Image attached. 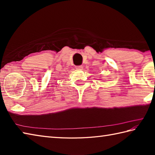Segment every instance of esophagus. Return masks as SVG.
<instances>
[{"label": "esophagus", "mask_w": 155, "mask_h": 155, "mask_svg": "<svg viewBox=\"0 0 155 155\" xmlns=\"http://www.w3.org/2000/svg\"><path fill=\"white\" fill-rule=\"evenodd\" d=\"M76 68H77V70H83V66H81V65H80V66H76Z\"/></svg>", "instance_id": "obj_1"}]
</instances>
